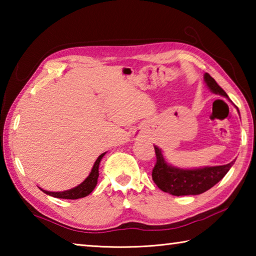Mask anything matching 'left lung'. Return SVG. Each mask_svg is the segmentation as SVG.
<instances>
[{"instance_id": "8db88e82", "label": "left lung", "mask_w": 256, "mask_h": 256, "mask_svg": "<svg viewBox=\"0 0 256 256\" xmlns=\"http://www.w3.org/2000/svg\"><path fill=\"white\" fill-rule=\"evenodd\" d=\"M204 81L211 92L219 94L228 98L224 89L216 84V80L209 73L204 74ZM156 164L152 170V180L154 184L164 192L172 196H198L214 186L224 176L235 162H232L222 166L204 167L198 170H180L168 164L162 154V150L154 146Z\"/></svg>"}]
</instances>
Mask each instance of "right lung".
Returning <instances> with one entry per match:
<instances>
[{
  "mask_svg": "<svg viewBox=\"0 0 256 256\" xmlns=\"http://www.w3.org/2000/svg\"><path fill=\"white\" fill-rule=\"evenodd\" d=\"M104 154H102L100 156H99L96 160V162H94V164L90 175L86 177V180L82 182L80 185H78L76 188H71L68 190H64V192H48V190H45L42 188L40 190H42V192L48 194V196H50L58 198H70V200H76V198H81L89 196V194L92 192L94 188H96V185H97V180L99 176V172H98L99 162H100V160L104 157Z\"/></svg>",
  "mask_w": 256,
  "mask_h": 256,
  "instance_id": "right-lung-1",
  "label": "right lung"
}]
</instances>
